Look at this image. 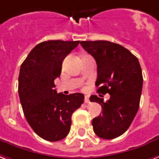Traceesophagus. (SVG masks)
I'll use <instances>...</instances> for the list:
<instances>
[{
	"label": "esophagus",
	"instance_id": "obj_1",
	"mask_svg": "<svg viewBox=\"0 0 159 159\" xmlns=\"http://www.w3.org/2000/svg\"><path fill=\"white\" fill-rule=\"evenodd\" d=\"M84 102H85L86 103H89V96H85V98H84Z\"/></svg>",
	"mask_w": 159,
	"mask_h": 159
}]
</instances>
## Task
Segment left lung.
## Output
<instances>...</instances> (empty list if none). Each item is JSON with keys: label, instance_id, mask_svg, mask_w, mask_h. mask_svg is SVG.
Returning <instances> with one entry per match:
<instances>
[{"label": "left lung", "instance_id": "left-lung-1", "mask_svg": "<svg viewBox=\"0 0 159 159\" xmlns=\"http://www.w3.org/2000/svg\"><path fill=\"white\" fill-rule=\"evenodd\" d=\"M80 43L97 63L98 92L110 95L107 102L97 95L90 97V101L103 108L102 115L93 120V131L100 138L114 139L127 130L139 109L143 83L139 61L118 43L105 40Z\"/></svg>", "mask_w": 159, "mask_h": 159}]
</instances>
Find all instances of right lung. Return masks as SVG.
<instances>
[{
  "label": "right lung",
  "instance_id": "add662e5",
  "mask_svg": "<svg viewBox=\"0 0 159 159\" xmlns=\"http://www.w3.org/2000/svg\"><path fill=\"white\" fill-rule=\"evenodd\" d=\"M79 42H42L21 65L18 94L24 116L35 133L49 142L61 141L67 136L71 116L84 101V95L80 93H57L54 83L61 73L62 61Z\"/></svg>",
  "mask_w": 159,
  "mask_h": 159
}]
</instances>
